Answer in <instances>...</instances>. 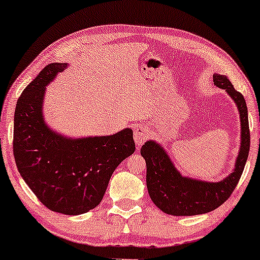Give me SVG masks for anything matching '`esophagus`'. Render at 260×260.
Segmentation results:
<instances>
[{"instance_id": "1", "label": "esophagus", "mask_w": 260, "mask_h": 260, "mask_svg": "<svg viewBox=\"0 0 260 260\" xmlns=\"http://www.w3.org/2000/svg\"><path fill=\"white\" fill-rule=\"evenodd\" d=\"M134 138H135V143H136L137 147L140 148L141 145L149 138V131L147 127L142 125L136 127V130H135L134 133Z\"/></svg>"}]
</instances>
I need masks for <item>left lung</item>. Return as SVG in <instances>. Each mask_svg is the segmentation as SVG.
Here are the masks:
<instances>
[{
	"mask_svg": "<svg viewBox=\"0 0 260 260\" xmlns=\"http://www.w3.org/2000/svg\"><path fill=\"white\" fill-rule=\"evenodd\" d=\"M214 85L223 88L233 99L240 113L241 145L236 168L220 182H205L180 175L161 145L148 141L141 148L147 163V187L151 200L170 215H198L214 211L231 197L244 172L250 151V126L244 95L238 92L226 76L214 74Z\"/></svg>",
	"mask_w": 260,
	"mask_h": 260,
	"instance_id": "1",
	"label": "left lung"
}]
</instances>
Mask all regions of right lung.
I'll use <instances>...</instances> for the list:
<instances>
[{
	"mask_svg": "<svg viewBox=\"0 0 260 260\" xmlns=\"http://www.w3.org/2000/svg\"><path fill=\"white\" fill-rule=\"evenodd\" d=\"M67 63H49L24 88L14 116L13 152L19 173L46 207L67 215L99 205L119 163L135 152L133 130L71 140L45 124L46 85Z\"/></svg>",
	"mask_w": 260,
	"mask_h": 260,
	"instance_id": "right-lung-1",
	"label": "right lung"
}]
</instances>
